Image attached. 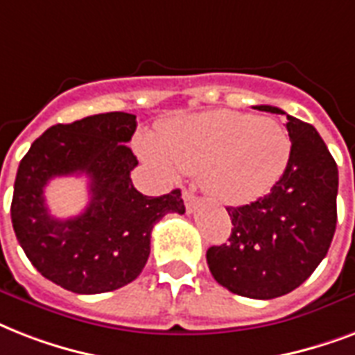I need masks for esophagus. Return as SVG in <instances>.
Masks as SVG:
<instances>
[{"mask_svg": "<svg viewBox=\"0 0 355 355\" xmlns=\"http://www.w3.org/2000/svg\"><path fill=\"white\" fill-rule=\"evenodd\" d=\"M183 202H185L187 211H189V213H192V209L198 205V196L194 194V191H192V189H185V191H183Z\"/></svg>", "mask_w": 355, "mask_h": 355, "instance_id": "1", "label": "esophagus"}]
</instances>
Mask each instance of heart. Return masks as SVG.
<instances>
[{"label":"heart","instance_id":"obj_1","mask_svg":"<svg viewBox=\"0 0 355 355\" xmlns=\"http://www.w3.org/2000/svg\"><path fill=\"white\" fill-rule=\"evenodd\" d=\"M140 152L170 172L203 174L211 196L243 205L276 185L289 163L291 140L274 120L213 111L164 128L157 144L142 139Z\"/></svg>","mask_w":355,"mask_h":355}]
</instances>
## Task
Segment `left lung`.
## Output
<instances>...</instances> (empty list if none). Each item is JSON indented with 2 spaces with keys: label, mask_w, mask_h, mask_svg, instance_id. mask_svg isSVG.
I'll use <instances>...</instances> for the list:
<instances>
[{
  "label": "left lung",
  "mask_w": 355,
  "mask_h": 355,
  "mask_svg": "<svg viewBox=\"0 0 355 355\" xmlns=\"http://www.w3.org/2000/svg\"><path fill=\"white\" fill-rule=\"evenodd\" d=\"M266 112L285 114L272 105ZM289 163L266 196L227 207L230 243L207 250L216 282L235 295L270 300L295 291L328 254L337 224L339 174L311 123L287 114Z\"/></svg>",
  "instance_id": "1"
}]
</instances>
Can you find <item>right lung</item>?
Returning <instances> with one entry per match:
<instances>
[{
  "label": "right lung",
  "instance_id": "right-lung-1",
  "mask_svg": "<svg viewBox=\"0 0 355 355\" xmlns=\"http://www.w3.org/2000/svg\"><path fill=\"white\" fill-rule=\"evenodd\" d=\"M135 129L129 112L57 123L20 161L10 203L16 239L33 266L62 289L98 295L131 283L146 265L153 226L168 213H185L180 189L152 198L133 187L139 161L125 142ZM73 173L89 178V207L59 221L49 215L43 189Z\"/></svg>",
  "mask_w": 355,
  "mask_h": 355
}]
</instances>
